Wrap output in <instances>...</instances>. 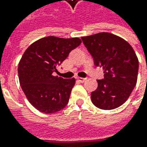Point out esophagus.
<instances>
[{
	"label": "esophagus",
	"mask_w": 147,
	"mask_h": 147,
	"mask_svg": "<svg viewBox=\"0 0 147 147\" xmlns=\"http://www.w3.org/2000/svg\"><path fill=\"white\" fill-rule=\"evenodd\" d=\"M77 79H78V81H79L80 82H84L85 81H86V78H79V77H78V78H77Z\"/></svg>",
	"instance_id": "obj_1"
}]
</instances>
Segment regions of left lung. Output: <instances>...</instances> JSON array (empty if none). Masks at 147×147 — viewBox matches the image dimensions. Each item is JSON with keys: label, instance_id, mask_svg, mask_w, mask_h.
Wrapping results in <instances>:
<instances>
[{"label": "left lung", "instance_id": "8db88e82", "mask_svg": "<svg viewBox=\"0 0 147 147\" xmlns=\"http://www.w3.org/2000/svg\"><path fill=\"white\" fill-rule=\"evenodd\" d=\"M96 66L104 69V78L91 93L92 101L101 110H113L123 104L135 88L138 59L129 43L109 32L82 37Z\"/></svg>", "mask_w": 147, "mask_h": 147}]
</instances>
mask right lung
<instances>
[{
    "label": "right lung",
    "instance_id": "1",
    "mask_svg": "<svg viewBox=\"0 0 147 147\" xmlns=\"http://www.w3.org/2000/svg\"><path fill=\"white\" fill-rule=\"evenodd\" d=\"M81 42L78 37L50 36L36 41L24 51L19 63V79L26 97L37 110L52 114L67 105L75 79L53 74Z\"/></svg>",
    "mask_w": 147,
    "mask_h": 147
}]
</instances>
